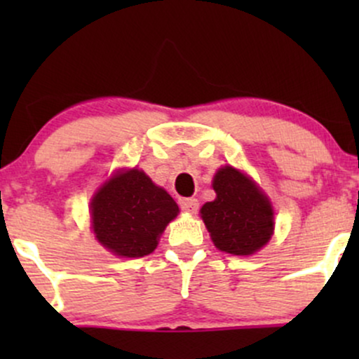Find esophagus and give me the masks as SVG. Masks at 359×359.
<instances>
[{"label": "esophagus", "mask_w": 359, "mask_h": 359, "mask_svg": "<svg viewBox=\"0 0 359 359\" xmlns=\"http://www.w3.org/2000/svg\"><path fill=\"white\" fill-rule=\"evenodd\" d=\"M180 204V209H182L184 212H197V209H199V201L194 199V197H185V199H180L179 201Z\"/></svg>", "instance_id": "34e87169"}]
</instances>
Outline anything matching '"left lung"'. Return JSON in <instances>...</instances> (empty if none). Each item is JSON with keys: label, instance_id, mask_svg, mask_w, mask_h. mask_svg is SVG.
<instances>
[{"label": "left lung", "instance_id": "8db88e82", "mask_svg": "<svg viewBox=\"0 0 359 359\" xmlns=\"http://www.w3.org/2000/svg\"><path fill=\"white\" fill-rule=\"evenodd\" d=\"M216 199L201 209L216 248L231 255H251L270 240L273 211L251 179L224 167L212 180Z\"/></svg>", "mask_w": 359, "mask_h": 359}]
</instances>
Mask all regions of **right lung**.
<instances>
[{
    "instance_id": "add662e5",
    "label": "right lung",
    "mask_w": 359,
    "mask_h": 359,
    "mask_svg": "<svg viewBox=\"0 0 359 359\" xmlns=\"http://www.w3.org/2000/svg\"><path fill=\"white\" fill-rule=\"evenodd\" d=\"M177 212L175 201L137 168L114 175L90 203L97 241L126 258L151 253Z\"/></svg>"
}]
</instances>
